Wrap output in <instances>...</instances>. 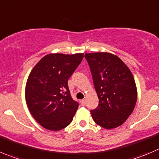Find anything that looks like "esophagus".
<instances>
[{
  "label": "esophagus",
  "mask_w": 159,
  "mask_h": 159,
  "mask_svg": "<svg viewBox=\"0 0 159 159\" xmlns=\"http://www.w3.org/2000/svg\"><path fill=\"white\" fill-rule=\"evenodd\" d=\"M81 106H85V104H86V100H81Z\"/></svg>",
  "instance_id": "1"
}]
</instances>
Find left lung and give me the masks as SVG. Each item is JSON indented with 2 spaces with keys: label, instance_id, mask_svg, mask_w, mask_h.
Returning a JSON list of instances; mask_svg holds the SVG:
<instances>
[{
  "label": "left lung",
  "instance_id": "8db88e82",
  "mask_svg": "<svg viewBox=\"0 0 159 159\" xmlns=\"http://www.w3.org/2000/svg\"><path fill=\"white\" fill-rule=\"evenodd\" d=\"M99 99L91 111L93 120L107 129L120 126L133 113L137 89L129 68L116 55L110 52L85 53Z\"/></svg>",
  "mask_w": 159,
  "mask_h": 159
}]
</instances>
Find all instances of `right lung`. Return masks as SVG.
Instances as JSON below:
<instances>
[{
  "label": "right lung",
  "instance_id": "right-lung-1",
  "mask_svg": "<svg viewBox=\"0 0 159 159\" xmlns=\"http://www.w3.org/2000/svg\"><path fill=\"white\" fill-rule=\"evenodd\" d=\"M84 53H51L34 66L28 76L25 99L30 112L44 129L59 131L72 121L78 103L70 96L67 81Z\"/></svg>",
  "mask_w": 159,
  "mask_h": 159
}]
</instances>
